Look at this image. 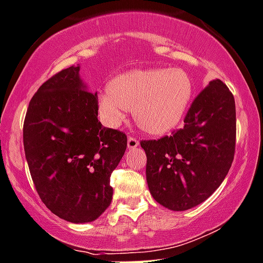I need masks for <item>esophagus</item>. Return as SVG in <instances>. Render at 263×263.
Segmentation results:
<instances>
[{
	"label": "esophagus",
	"instance_id": "34e87169",
	"mask_svg": "<svg viewBox=\"0 0 263 263\" xmlns=\"http://www.w3.org/2000/svg\"><path fill=\"white\" fill-rule=\"evenodd\" d=\"M138 146H139L138 138H136V137H129V138H127V148L134 149Z\"/></svg>",
	"mask_w": 263,
	"mask_h": 263
}]
</instances>
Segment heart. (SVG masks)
I'll return each mask as SVG.
<instances>
[{"instance_id": "b5f03b06", "label": "heart", "mask_w": 263, "mask_h": 263, "mask_svg": "<svg viewBox=\"0 0 263 263\" xmlns=\"http://www.w3.org/2000/svg\"><path fill=\"white\" fill-rule=\"evenodd\" d=\"M194 92V82L179 68L132 71L112 81L99 96V111L107 124L117 125L133 108L141 129L152 134L176 126L186 112Z\"/></svg>"}]
</instances>
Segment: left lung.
I'll return each mask as SVG.
<instances>
[{
  "label": "left lung",
  "instance_id": "1",
  "mask_svg": "<svg viewBox=\"0 0 263 263\" xmlns=\"http://www.w3.org/2000/svg\"><path fill=\"white\" fill-rule=\"evenodd\" d=\"M183 121L172 136L141 141L149 192L176 212L205 201L229 173L236 144L232 92L221 80H213L194 99Z\"/></svg>",
  "mask_w": 263,
  "mask_h": 263
}]
</instances>
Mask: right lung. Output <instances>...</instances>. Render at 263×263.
<instances>
[{"label": "right lung", "mask_w": 263, "mask_h": 263, "mask_svg": "<svg viewBox=\"0 0 263 263\" xmlns=\"http://www.w3.org/2000/svg\"><path fill=\"white\" fill-rule=\"evenodd\" d=\"M80 67L55 73L32 97L23 143L40 199L59 218L86 223L109 206V177L124 156L126 134L102 126L98 96L86 90Z\"/></svg>", "instance_id": "obj_1"}]
</instances>
